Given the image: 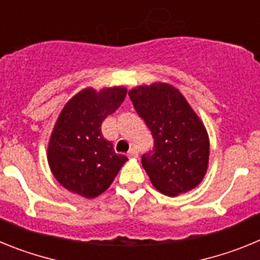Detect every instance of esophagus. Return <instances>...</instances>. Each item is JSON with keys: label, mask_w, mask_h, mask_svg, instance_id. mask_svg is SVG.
I'll return each instance as SVG.
<instances>
[{"label": "esophagus", "mask_w": 260, "mask_h": 260, "mask_svg": "<svg viewBox=\"0 0 260 260\" xmlns=\"http://www.w3.org/2000/svg\"><path fill=\"white\" fill-rule=\"evenodd\" d=\"M127 156L130 158H137L138 157V150H137V148H132V150L127 152Z\"/></svg>", "instance_id": "esophagus-1"}]
</instances>
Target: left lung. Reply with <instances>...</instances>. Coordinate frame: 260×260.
<instances>
[{
    "label": "left lung",
    "instance_id": "left-lung-1",
    "mask_svg": "<svg viewBox=\"0 0 260 260\" xmlns=\"http://www.w3.org/2000/svg\"><path fill=\"white\" fill-rule=\"evenodd\" d=\"M128 96L155 139L152 152L142 156L152 185L168 197L195 189L210 160V138L198 114L169 83L138 86Z\"/></svg>",
    "mask_w": 260,
    "mask_h": 260
}]
</instances>
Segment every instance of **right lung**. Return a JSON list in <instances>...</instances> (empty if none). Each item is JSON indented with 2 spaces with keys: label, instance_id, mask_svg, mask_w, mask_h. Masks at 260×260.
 Listing matches in <instances>:
<instances>
[{
  "label": "right lung",
  "instance_id": "obj_1",
  "mask_svg": "<svg viewBox=\"0 0 260 260\" xmlns=\"http://www.w3.org/2000/svg\"><path fill=\"white\" fill-rule=\"evenodd\" d=\"M122 86L96 91L83 88L62 108L48 143V164L53 176L69 191L96 198L112 185L127 161L104 139L102 123L125 100Z\"/></svg>",
  "mask_w": 260,
  "mask_h": 260
}]
</instances>
